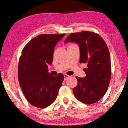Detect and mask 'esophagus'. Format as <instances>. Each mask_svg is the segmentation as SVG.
Listing matches in <instances>:
<instances>
[{
  "instance_id": "esophagus-1",
  "label": "esophagus",
  "mask_w": 128,
  "mask_h": 128,
  "mask_svg": "<svg viewBox=\"0 0 128 128\" xmlns=\"http://www.w3.org/2000/svg\"><path fill=\"white\" fill-rule=\"evenodd\" d=\"M64 80H65V81H66V80L67 79V78L69 77V76L66 74V73H65V74H64Z\"/></svg>"
}]
</instances>
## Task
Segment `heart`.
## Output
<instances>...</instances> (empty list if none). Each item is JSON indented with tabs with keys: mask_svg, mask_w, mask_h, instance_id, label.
I'll return each instance as SVG.
<instances>
[{
	"mask_svg": "<svg viewBox=\"0 0 128 128\" xmlns=\"http://www.w3.org/2000/svg\"><path fill=\"white\" fill-rule=\"evenodd\" d=\"M70 45H73V44H70ZM70 45H69V46H70Z\"/></svg>",
	"mask_w": 128,
	"mask_h": 128,
	"instance_id": "heart-1",
	"label": "heart"
}]
</instances>
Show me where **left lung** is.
<instances>
[{
    "label": "left lung",
    "mask_w": 128,
    "mask_h": 128,
    "mask_svg": "<svg viewBox=\"0 0 128 128\" xmlns=\"http://www.w3.org/2000/svg\"><path fill=\"white\" fill-rule=\"evenodd\" d=\"M79 44L80 63H85L86 77H76L77 85L73 92L78 100L86 104L98 102L107 92L111 76L110 54L105 41L92 32L82 31L70 34L65 43Z\"/></svg>",
    "instance_id": "1"
}]
</instances>
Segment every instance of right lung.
Segmentation results:
<instances>
[{"label":"right lung","instance_id":"add662e5","mask_svg":"<svg viewBox=\"0 0 128 128\" xmlns=\"http://www.w3.org/2000/svg\"><path fill=\"white\" fill-rule=\"evenodd\" d=\"M65 34H40L30 40L21 52L18 81L26 100L34 107L46 108L57 98L64 75H51L47 65L52 62L54 47Z\"/></svg>","mask_w":128,"mask_h":128}]
</instances>
